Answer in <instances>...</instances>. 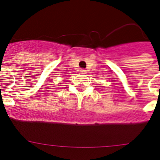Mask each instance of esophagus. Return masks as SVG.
<instances>
[{
	"mask_svg": "<svg viewBox=\"0 0 160 160\" xmlns=\"http://www.w3.org/2000/svg\"><path fill=\"white\" fill-rule=\"evenodd\" d=\"M80 73H82V74H84V73H87V70H84V69H82V70H80Z\"/></svg>",
	"mask_w": 160,
	"mask_h": 160,
	"instance_id": "esophagus-1",
	"label": "esophagus"
}]
</instances>
